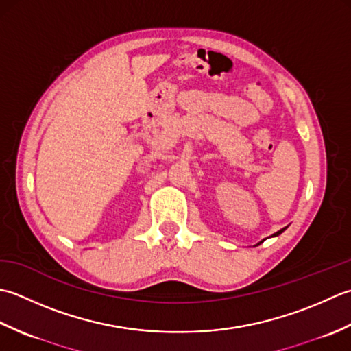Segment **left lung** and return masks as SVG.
<instances>
[{"label":"left lung","mask_w":351,"mask_h":351,"mask_svg":"<svg viewBox=\"0 0 351 351\" xmlns=\"http://www.w3.org/2000/svg\"><path fill=\"white\" fill-rule=\"evenodd\" d=\"M286 228H288V227H285V228H282V230H278V232H276V233H274L273 236H278V234H280V233H283V232L286 230ZM263 241H265V239H263ZM263 241H261V242H259V244H262V242H263ZM259 244H257V245H259Z\"/></svg>","instance_id":"left-lung-1"}]
</instances>
